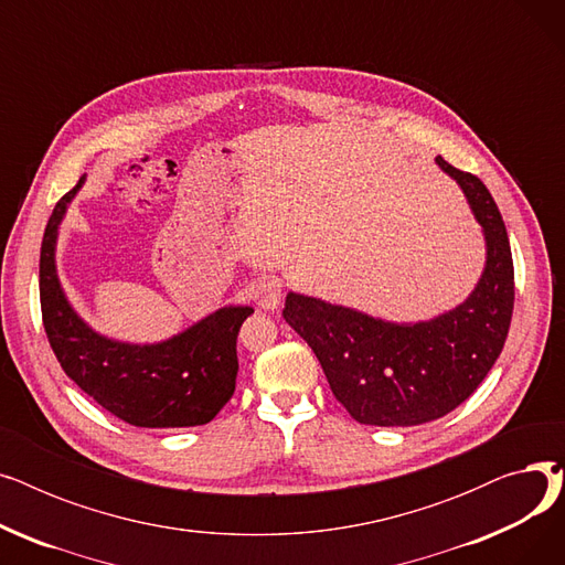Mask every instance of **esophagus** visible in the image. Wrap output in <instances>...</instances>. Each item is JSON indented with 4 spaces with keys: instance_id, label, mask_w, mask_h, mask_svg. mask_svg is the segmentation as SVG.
I'll list each match as a JSON object with an SVG mask.
<instances>
[{
    "instance_id": "obj_1",
    "label": "esophagus",
    "mask_w": 565,
    "mask_h": 565,
    "mask_svg": "<svg viewBox=\"0 0 565 565\" xmlns=\"http://www.w3.org/2000/svg\"><path fill=\"white\" fill-rule=\"evenodd\" d=\"M252 300L263 311H277L281 305V286L275 279H258L249 288Z\"/></svg>"
}]
</instances>
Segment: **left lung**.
<instances>
[{"label": "left lung", "mask_w": 565, "mask_h": 565, "mask_svg": "<svg viewBox=\"0 0 565 565\" xmlns=\"http://www.w3.org/2000/svg\"><path fill=\"white\" fill-rule=\"evenodd\" d=\"M79 183L52 211L41 245V309L47 341L66 375L114 417L139 428H190L215 419L235 392L241 324L252 307L226 305L156 343L96 332L71 305L56 273L58 228Z\"/></svg>", "instance_id": "1"}]
</instances>
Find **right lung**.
<instances>
[{
	"instance_id": "obj_1",
	"label": "right lung",
	"mask_w": 565,
	"mask_h": 565,
	"mask_svg": "<svg viewBox=\"0 0 565 565\" xmlns=\"http://www.w3.org/2000/svg\"><path fill=\"white\" fill-rule=\"evenodd\" d=\"M483 228L486 265L467 298L439 316L396 322L288 292L284 318L316 352L337 401L366 426H422L465 403L507 343L515 284L509 235L488 188L441 158Z\"/></svg>"
}]
</instances>
